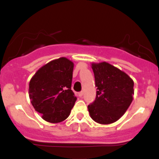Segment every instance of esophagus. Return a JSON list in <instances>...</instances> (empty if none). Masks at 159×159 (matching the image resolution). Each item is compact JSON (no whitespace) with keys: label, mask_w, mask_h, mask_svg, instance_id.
Masks as SVG:
<instances>
[{"label":"esophagus","mask_w":159,"mask_h":159,"mask_svg":"<svg viewBox=\"0 0 159 159\" xmlns=\"http://www.w3.org/2000/svg\"><path fill=\"white\" fill-rule=\"evenodd\" d=\"M83 94H84V93L82 92V91H81V92H79V93H78V96H79L80 97H81V96H83Z\"/></svg>","instance_id":"1"}]
</instances>
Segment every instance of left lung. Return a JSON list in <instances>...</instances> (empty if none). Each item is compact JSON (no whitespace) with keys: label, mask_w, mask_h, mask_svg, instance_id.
I'll return each instance as SVG.
<instances>
[{"label":"left lung","mask_w":159,"mask_h":159,"mask_svg":"<svg viewBox=\"0 0 159 159\" xmlns=\"http://www.w3.org/2000/svg\"><path fill=\"white\" fill-rule=\"evenodd\" d=\"M96 87V100L88 105L90 117L107 125L117 121L130 106L134 95V81L128 75L107 63H92Z\"/></svg>","instance_id":"obj_1"}]
</instances>
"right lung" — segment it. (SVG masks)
<instances>
[{
    "mask_svg": "<svg viewBox=\"0 0 159 159\" xmlns=\"http://www.w3.org/2000/svg\"><path fill=\"white\" fill-rule=\"evenodd\" d=\"M74 63L62 57L39 68L29 83V97L42 118L58 123L70 114L77 98L71 90Z\"/></svg>",
    "mask_w": 159,
    "mask_h": 159,
    "instance_id": "add662e5",
    "label": "right lung"
}]
</instances>
